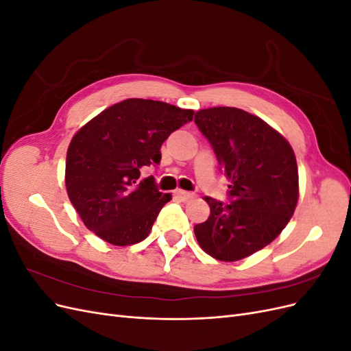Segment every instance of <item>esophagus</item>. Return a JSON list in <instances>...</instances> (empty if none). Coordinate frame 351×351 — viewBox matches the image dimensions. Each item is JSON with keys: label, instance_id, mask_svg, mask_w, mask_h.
<instances>
[{"label": "esophagus", "instance_id": "obj_1", "mask_svg": "<svg viewBox=\"0 0 351 351\" xmlns=\"http://www.w3.org/2000/svg\"><path fill=\"white\" fill-rule=\"evenodd\" d=\"M180 200H183V202H187V200H190V199H193V193H190V192H184V190H176V193H174Z\"/></svg>", "mask_w": 351, "mask_h": 351}]
</instances>
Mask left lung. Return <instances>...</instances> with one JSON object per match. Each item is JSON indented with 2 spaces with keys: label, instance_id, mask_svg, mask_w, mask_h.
<instances>
[{
  "label": "left lung",
  "instance_id": "obj_1",
  "mask_svg": "<svg viewBox=\"0 0 351 351\" xmlns=\"http://www.w3.org/2000/svg\"><path fill=\"white\" fill-rule=\"evenodd\" d=\"M195 123L230 180V204L205 197L209 218L195 226L209 256L236 262L268 246L289 224L299 200L290 143L259 117L234 107L200 110Z\"/></svg>",
  "mask_w": 351,
  "mask_h": 351
}]
</instances>
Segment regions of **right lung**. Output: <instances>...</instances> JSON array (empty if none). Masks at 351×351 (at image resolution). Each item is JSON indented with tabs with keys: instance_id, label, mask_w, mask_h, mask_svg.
<instances>
[{
	"instance_id": "right-lung-1",
	"label": "right lung",
	"mask_w": 351,
	"mask_h": 351,
	"mask_svg": "<svg viewBox=\"0 0 351 351\" xmlns=\"http://www.w3.org/2000/svg\"><path fill=\"white\" fill-rule=\"evenodd\" d=\"M192 110L161 101L125 99L104 110L73 136L66 159L69 199L88 230L114 246L145 240L171 193L141 180L161 161V146L193 120Z\"/></svg>"
}]
</instances>
